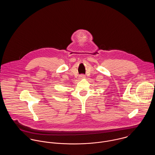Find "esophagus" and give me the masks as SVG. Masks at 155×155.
Here are the masks:
<instances>
[{
  "label": "esophagus",
  "instance_id": "34e87169",
  "mask_svg": "<svg viewBox=\"0 0 155 155\" xmlns=\"http://www.w3.org/2000/svg\"><path fill=\"white\" fill-rule=\"evenodd\" d=\"M79 78L80 79H83L85 78V76L84 74H81V75H79Z\"/></svg>",
  "mask_w": 155,
  "mask_h": 155
}]
</instances>
